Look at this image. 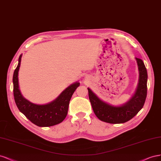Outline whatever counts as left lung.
<instances>
[{
	"label": "left lung",
	"instance_id": "8db88e82",
	"mask_svg": "<svg viewBox=\"0 0 161 161\" xmlns=\"http://www.w3.org/2000/svg\"><path fill=\"white\" fill-rule=\"evenodd\" d=\"M140 74L139 83L135 94L126 104L112 106L98 98L90 88H87L89 99L96 116L100 120L110 124H120L135 116L142 108L147 95V71L141 59L136 58Z\"/></svg>",
	"mask_w": 161,
	"mask_h": 161
}]
</instances>
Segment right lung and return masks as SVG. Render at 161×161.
<instances>
[{"label":"right lung","mask_w":161,"mask_h":161,"mask_svg":"<svg viewBox=\"0 0 161 161\" xmlns=\"http://www.w3.org/2000/svg\"><path fill=\"white\" fill-rule=\"evenodd\" d=\"M21 55L19 58V64L15 69L13 77V95L14 102L20 112L35 125L47 127L58 124L65 118L71 97L80 83L71 85L61 93L56 100L47 104L38 105L29 102L23 97L19 88L18 73L21 60Z\"/></svg>","instance_id":"right-lung-1"}]
</instances>
